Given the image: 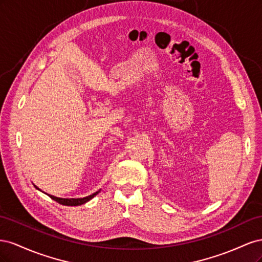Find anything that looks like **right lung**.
<instances>
[{"instance_id": "1", "label": "right lung", "mask_w": 262, "mask_h": 262, "mask_svg": "<svg viewBox=\"0 0 262 262\" xmlns=\"http://www.w3.org/2000/svg\"><path fill=\"white\" fill-rule=\"evenodd\" d=\"M37 188V187H36ZM38 189V188H37ZM99 191H96L95 193L89 195V196H85V198H82V199H62V198H57L54 195H51V194H48L52 200L57 201L58 203L62 204V205H71V207H75V205H81V204H84L86 203L87 201H90L91 199H93V198L96 195Z\"/></svg>"}]
</instances>
